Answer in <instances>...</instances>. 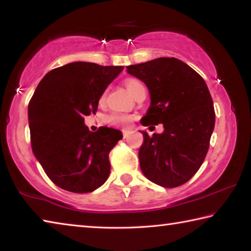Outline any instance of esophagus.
Instances as JSON below:
<instances>
[{
  "label": "esophagus",
  "mask_w": 251,
  "mask_h": 251,
  "mask_svg": "<svg viewBox=\"0 0 251 251\" xmlns=\"http://www.w3.org/2000/svg\"><path fill=\"white\" fill-rule=\"evenodd\" d=\"M128 135H129L128 130H123V136H124V138H126Z\"/></svg>",
  "instance_id": "1"
}]
</instances>
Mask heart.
Returning a JSON list of instances; mask_svg holds the SVG:
<instances>
[{"label": "heart", "instance_id": "obj_1", "mask_svg": "<svg viewBox=\"0 0 251 251\" xmlns=\"http://www.w3.org/2000/svg\"><path fill=\"white\" fill-rule=\"evenodd\" d=\"M125 86L131 95L135 96L141 90H145V86L141 82V80L136 78H128L125 80ZM131 121H133V117L129 115H124V114H113V115H109L107 117V122L109 124L117 125V126H123L126 127L128 126Z\"/></svg>", "mask_w": 251, "mask_h": 251}]
</instances>
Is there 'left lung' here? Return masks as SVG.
Listing matches in <instances>:
<instances>
[{
    "mask_svg": "<svg viewBox=\"0 0 251 251\" xmlns=\"http://www.w3.org/2000/svg\"><path fill=\"white\" fill-rule=\"evenodd\" d=\"M150 91L151 105L144 126L163 124L161 134L142 131L139 165L155 184L174 188L201 168L215 127V109L205 80L175 57H159L126 67Z\"/></svg>",
    "mask_w": 251,
    "mask_h": 251,
    "instance_id": "1",
    "label": "left lung"
}]
</instances>
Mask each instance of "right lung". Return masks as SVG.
Masks as SVG:
<instances>
[{
	"instance_id": "obj_1",
	"label": "right lung",
	"mask_w": 251,
	"mask_h": 251,
	"mask_svg": "<svg viewBox=\"0 0 251 251\" xmlns=\"http://www.w3.org/2000/svg\"><path fill=\"white\" fill-rule=\"evenodd\" d=\"M124 66L73 62L49 72L28 104L34 156L55 185L72 193H91L107 180L109 151L122 131L101 126L91 131L84 116Z\"/></svg>"
}]
</instances>
